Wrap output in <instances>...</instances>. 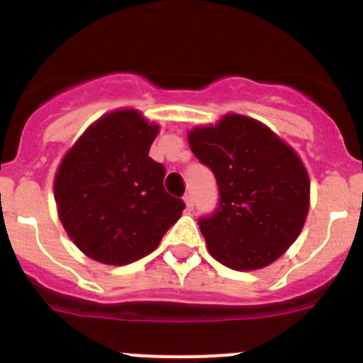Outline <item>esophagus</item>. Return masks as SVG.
Returning <instances> with one entry per match:
<instances>
[{
	"label": "esophagus",
	"instance_id": "obj_1",
	"mask_svg": "<svg viewBox=\"0 0 363 363\" xmlns=\"http://www.w3.org/2000/svg\"><path fill=\"white\" fill-rule=\"evenodd\" d=\"M184 201H185V207H187L189 211L194 209V198H192L191 192H187V194H185V196H184Z\"/></svg>",
	"mask_w": 363,
	"mask_h": 363
}]
</instances>
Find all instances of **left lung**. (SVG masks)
Masks as SVG:
<instances>
[{
  "mask_svg": "<svg viewBox=\"0 0 363 363\" xmlns=\"http://www.w3.org/2000/svg\"><path fill=\"white\" fill-rule=\"evenodd\" d=\"M187 138L220 191L218 209L198 221L211 256L234 271L272 264L300 236L309 213L311 182L300 156L242 114L194 127Z\"/></svg>",
  "mask_w": 363,
  "mask_h": 363,
  "instance_id": "1",
  "label": "left lung"
}]
</instances>
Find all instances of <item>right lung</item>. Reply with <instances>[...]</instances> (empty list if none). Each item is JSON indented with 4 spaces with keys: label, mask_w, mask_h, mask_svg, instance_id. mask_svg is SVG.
<instances>
[{
    "label": "right lung",
    "mask_w": 363,
    "mask_h": 363,
    "mask_svg": "<svg viewBox=\"0 0 363 363\" xmlns=\"http://www.w3.org/2000/svg\"><path fill=\"white\" fill-rule=\"evenodd\" d=\"M160 127L134 108L112 111L63 156L54 178L57 216L89 258L127 265L152 252L185 203L163 189L149 149Z\"/></svg>",
    "instance_id": "right-lung-1"
}]
</instances>
